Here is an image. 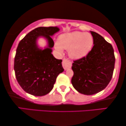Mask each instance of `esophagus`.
Returning <instances> with one entry per match:
<instances>
[{"mask_svg":"<svg viewBox=\"0 0 126 126\" xmlns=\"http://www.w3.org/2000/svg\"><path fill=\"white\" fill-rule=\"evenodd\" d=\"M62 65H63V68L64 70H67L68 68H70L72 66V63L70 60L67 58H64L62 62Z\"/></svg>","mask_w":126,"mask_h":126,"instance_id":"34e87169","label":"esophagus"}]
</instances>
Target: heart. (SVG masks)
<instances>
[{
  "mask_svg": "<svg viewBox=\"0 0 126 126\" xmlns=\"http://www.w3.org/2000/svg\"><path fill=\"white\" fill-rule=\"evenodd\" d=\"M59 42L55 43V48L59 52H63V47L68 49L71 58L79 59L85 56L91 51L94 45L93 36L90 33L74 31L60 35Z\"/></svg>",
  "mask_w": 126,
  "mask_h": 126,
  "instance_id": "b5f03b06",
  "label": "heart"
}]
</instances>
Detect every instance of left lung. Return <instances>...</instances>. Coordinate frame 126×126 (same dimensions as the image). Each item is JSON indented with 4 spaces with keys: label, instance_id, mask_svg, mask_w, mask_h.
<instances>
[{
    "label": "left lung",
    "instance_id": "left-lung-1",
    "mask_svg": "<svg viewBox=\"0 0 126 126\" xmlns=\"http://www.w3.org/2000/svg\"><path fill=\"white\" fill-rule=\"evenodd\" d=\"M94 47L85 56L74 60L71 83L79 93L91 95L104 90L110 81L115 63L112 45L101 35L91 31Z\"/></svg>",
    "mask_w": 126,
    "mask_h": 126
}]
</instances>
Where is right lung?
I'll use <instances>...</instances> for the list:
<instances>
[{
	"instance_id": "right-lung-1",
	"label": "right lung",
	"mask_w": 126,
	"mask_h": 126,
	"mask_svg": "<svg viewBox=\"0 0 126 126\" xmlns=\"http://www.w3.org/2000/svg\"><path fill=\"white\" fill-rule=\"evenodd\" d=\"M59 31L56 27L36 28L19 42L14 58V69L16 79L25 92L34 96H44L53 88L56 79L64 71L62 60L51 53L54 41L50 36ZM43 36L48 40L49 47L41 50L36 40Z\"/></svg>"
}]
</instances>
